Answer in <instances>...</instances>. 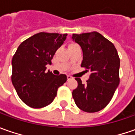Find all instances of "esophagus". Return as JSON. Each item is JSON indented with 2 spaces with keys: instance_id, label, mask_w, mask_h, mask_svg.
<instances>
[{
  "instance_id": "1",
  "label": "esophagus",
  "mask_w": 135,
  "mask_h": 135,
  "mask_svg": "<svg viewBox=\"0 0 135 135\" xmlns=\"http://www.w3.org/2000/svg\"><path fill=\"white\" fill-rule=\"evenodd\" d=\"M73 79V78L72 76H70V75H67V80L68 81H69V80H72Z\"/></svg>"
}]
</instances>
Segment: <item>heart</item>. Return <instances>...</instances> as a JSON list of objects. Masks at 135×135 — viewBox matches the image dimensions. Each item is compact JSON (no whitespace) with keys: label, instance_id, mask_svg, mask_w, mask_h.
Masks as SVG:
<instances>
[{"label":"heart","instance_id":"1","mask_svg":"<svg viewBox=\"0 0 135 135\" xmlns=\"http://www.w3.org/2000/svg\"><path fill=\"white\" fill-rule=\"evenodd\" d=\"M75 45V44H72V45Z\"/></svg>","mask_w":135,"mask_h":135}]
</instances>
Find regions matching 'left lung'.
I'll use <instances>...</instances> for the list:
<instances>
[{
    "label": "left lung",
    "instance_id": "left-lung-1",
    "mask_svg": "<svg viewBox=\"0 0 135 135\" xmlns=\"http://www.w3.org/2000/svg\"><path fill=\"white\" fill-rule=\"evenodd\" d=\"M83 51L81 67L90 71L86 84L75 78L78 87L72 91L76 105L87 113L99 111L108 105L119 84V58L115 46L98 32L72 34Z\"/></svg>",
    "mask_w": 135,
    "mask_h": 135
}]
</instances>
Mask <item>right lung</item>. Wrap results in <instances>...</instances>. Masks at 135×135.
Instances as JSON below:
<instances>
[{"label":"right lung","mask_w":135,"mask_h":135,"mask_svg":"<svg viewBox=\"0 0 135 135\" xmlns=\"http://www.w3.org/2000/svg\"><path fill=\"white\" fill-rule=\"evenodd\" d=\"M67 33L41 32L25 40L12 60V83L26 105L41 108L50 105L57 89L67 80L66 75L45 72L56 51L63 44Z\"/></svg>","instance_id":"right-lung-1"}]
</instances>
